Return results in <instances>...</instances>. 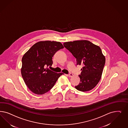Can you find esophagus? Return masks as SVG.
I'll use <instances>...</instances> for the list:
<instances>
[{"mask_svg":"<svg viewBox=\"0 0 128 128\" xmlns=\"http://www.w3.org/2000/svg\"><path fill=\"white\" fill-rule=\"evenodd\" d=\"M66 75H67V76H69V77H72V76L73 74H72V73H70L69 74H67Z\"/></svg>","mask_w":128,"mask_h":128,"instance_id":"34e87169","label":"esophagus"}]
</instances>
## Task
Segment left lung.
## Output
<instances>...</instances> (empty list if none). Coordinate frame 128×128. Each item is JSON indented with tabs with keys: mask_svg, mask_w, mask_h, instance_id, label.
Listing matches in <instances>:
<instances>
[{
	"mask_svg": "<svg viewBox=\"0 0 128 128\" xmlns=\"http://www.w3.org/2000/svg\"><path fill=\"white\" fill-rule=\"evenodd\" d=\"M64 46L76 59L77 65H83L75 88L82 92L92 90L101 79L106 62L100 48L86 40L64 42Z\"/></svg>",
	"mask_w": 128,
	"mask_h": 128,
	"instance_id": "left-lung-1",
	"label": "left lung"
}]
</instances>
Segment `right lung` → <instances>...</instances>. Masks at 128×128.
<instances>
[{
  "label": "right lung",
  "instance_id": "add662e5",
  "mask_svg": "<svg viewBox=\"0 0 128 128\" xmlns=\"http://www.w3.org/2000/svg\"><path fill=\"white\" fill-rule=\"evenodd\" d=\"M56 41H40L33 45L22 58L21 74L25 84L33 93L44 94L54 86L63 74L50 70L52 58L59 50L64 48Z\"/></svg>",
  "mask_w": 128,
  "mask_h": 128
}]
</instances>
